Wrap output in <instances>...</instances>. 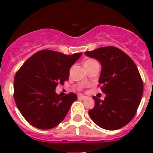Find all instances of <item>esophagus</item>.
Returning <instances> with one entry per match:
<instances>
[{
	"label": "esophagus",
	"instance_id": "esophagus-1",
	"mask_svg": "<svg viewBox=\"0 0 153 153\" xmlns=\"http://www.w3.org/2000/svg\"><path fill=\"white\" fill-rule=\"evenodd\" d=\"M86 98H87V97H86V96H83V95L78 96V99H79V100H85V99Z\"/></svg>",
	"mask_w": 153,
	"mask_h": 153
}]
</instances>
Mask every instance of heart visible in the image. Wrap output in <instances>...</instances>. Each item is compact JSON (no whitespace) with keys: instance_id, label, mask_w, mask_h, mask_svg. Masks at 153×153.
<instances>
[{"instance_id":"b5f03b06","label":"heart","mask_w":153,"mask_h":153,"mask_svg":"<svg viewBox=\"0 0 153 153\" xmlns=\"http://www.w3.org/2000/svg\"><path fill=\"white\" fill-rule=\"evenodd\" d=\"M95 60H87V61H86V63H92V62H94Z\"/></svg>"}]
</instances>
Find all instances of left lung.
I'll return each instance as SVG.
<instances>
[{"label":"left lung","instance_id":"left-lung-1","mask_svg":"<svg viewBox=\"0 0 153 153\" xmlns=\"http://www.w3.org/2000/svg\"><path fill=\"white\" fill-rule=\"evenodd\" d=\"M101 64L99 83L106 94L104 100L93 97L95 106L89 111L97 126L116 130L129 123L136 113L143 93V83L136 65L126 53L114 47L85 52Z\"/></svg>","mask_w":153,"mask_h":153}]
</instances>
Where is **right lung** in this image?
Segmentation results:
<instances>
[{"label":"right lung","instance_id":"right-lung-1","mask_svg":"<svg viewBox=\"0 0 153 153\" xmlns=\"http://www.w3.org/2000/svg\"><path fill=\"white\" fill-rule=\"evenodd\" d=\"M81 55L43 50L22 65L14 77L13 97L19 111L30 124L49 129L64 120L77 96L71 93L60 97L55 90L69 79L70 68Z\"/></svg>","mask_w":153,"mask_h":153}]
</instances>
